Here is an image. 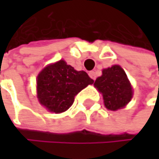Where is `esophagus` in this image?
Returning <instances> with one entry per match:
<instances>
[{
    "label": "esophagus",
    "instance_id": "1",
    "mask_svg": "<svg viewBox=\"0 0 159 159\" xmlns=\"http://www.w3.org/2000/svg\"><path fill=\"white\" fill-rule=\"evenodd\" d=\"M89 77L91 79H93V80H95V79H96V74H95L94 71H89Z\"/></svg>",
    "mask_w": 159,
    "mask_h": 159
}]
</instances>
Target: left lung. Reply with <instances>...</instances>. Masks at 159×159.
Returning <instances> with one entry per match:
<instances>
[{
  "label": "left lung",
  "instance_id": "obj_1",
  "mask_svg": "<svg viewBox=\"0 0 159 159\" xmlns=\"http://www.w3.org/2000/svg\"><path fill=\"white\" fill-rule=\"evenodd\" d=\"M94 86L102 93L105 106L111 111L123 108L133 96V89L127 75L117 65L103 70L102 76L96 79Z\"/></svg>",
  "mask_w": 159,
  "mask_h": 159
}]
</instances>
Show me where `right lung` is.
<instances>
[{
    "label": "right lung",
    "mask_w": 159,
    "mask_h": 159,
    "mask_svg": "<svg viewBox=\"0 0 159 159\" xmlns=\"http://www.w3.org/2000/svg\"><path fill=\"white\" fill-rule=\"evenodd\" d=\"M93 80L84 70L77 71L64 60L48 66L37 77L38 99L49 111L69 110L75 95Z\"/></svg>",
    "instance_id": "obj_1"
}]
</instances>
